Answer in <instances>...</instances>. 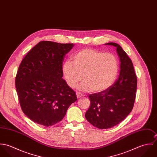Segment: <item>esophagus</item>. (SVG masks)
<instances>
[{"label":"esophagus","mask_w":157,"mask_h":157,"mask_svg":"<svg viewBox=\"0 0 157 157\" xmlns=\"http://www.w3.org/2000/svg\"><path fill=\"white\" fill-rule=\"evenodd\" d=\"M76 95H77V97L78 98H81V97L85 96V95L82 94L80 93V92H77V93H76Z\"/></svg>","instance_id":"obj_1"}]
</instances>
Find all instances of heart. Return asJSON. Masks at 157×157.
<instances>
[{"mask_svg": "<svg viewBox=\"0 0 157 157\" xmlns=\"http://www.w3.org/2000/svg\"><path fill=\"white\" fill-rule=\"evenodd\" d=\"M118 71L117 57L110 52L85 48L76 52L72 62L62 66V73L67 85L75 88L83 80L80 89L101 92L111 87Z\"/></svg>", "mask_w": 157, "mask_h": 157, "instance_id": "heart-1", "label": "heart"}]
</instances>
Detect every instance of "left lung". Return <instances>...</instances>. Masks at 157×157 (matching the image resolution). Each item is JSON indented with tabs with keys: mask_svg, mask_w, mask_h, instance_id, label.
<instances>
[{
	"mask_svg": "<svg viewBox=\"0 0 157 157\" xmlns=\"http://www.w3.org/2000/svg\"><path fill=\"white\" fill-rule=\"evenodd\" d=\"M105 45L116 47L120 71L118 79L109 88L89 95L90 105L85 117L91 124L101 129L119 124L132 111L137 85L133 63L125 51L115 43Z\"/></svg>",
	"mask_w": 157,
	"mask_h": 157,
	"instance_id": "left-lung-1",
	"label": "left lung"
}]
</instances>
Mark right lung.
<instances>
[{
  "mask_svg": "<svg viewBox=\"0 0 157 157\" xmlns=\"http://www.w3.org/2000/svg\"><path fill=\"white\" fill-rule=\"evenodd\" d=\"M73 44L42 41L21 62L16 88L23 113L33 121L51 126L60 121L77 100L74 90L62 78V65Z\"/></svg>",
  "mask_w": 157,
  "mask_h": 157,
  "instance_id": "obj_1",
  "label": "right lung"
}]
</instances>
